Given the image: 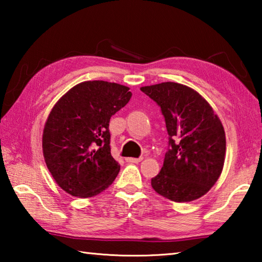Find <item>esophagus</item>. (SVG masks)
Here are the masks:
<instances>
[{
  "label": "esophagus",
  "instance_id": "34e87169",
  "mask_svg": "<svg viewBox=\"0 0 262 262\" xmlns=\"http://www.w3.org/2000/svg\"><path fill=\"white\" fill-rule=\"evenodd\" d=\"M142 157H140V158H127L126 161L128 162V163H140L141 161H142Z\"/></svg>",
  "mask_w": 262,
  "mask_h": 262
}]
</instances>
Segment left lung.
Here are the masks:
<instances>
[{
    "label": "left lung",
    "instance_id": "left-lung-1",
    "mask_svg": "<svg viewBox=\"0 0 262 262\" xmlns=\"http://www.w3.org/2000/svg\"><path fill=\"white\" fill-rule=\"evenodd\" d=\"M141 91L161 106L168 148L152 188L174 202L201 198L215 185L224 166V127L210 104L192 88L164 82Z\"/></svg>",
    "mask_w": 262,
    "mask_h": 262
}]
</instances>
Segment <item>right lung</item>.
I'll use <instances>...</instances> for the list:
<instances>
[{"mask_svg": "<svg viewBox=\"0 0 262 262\" xmlns=\"http://www.w3.org/2000/svg\"><path fill=\"white\" fill-rule=\"evenodd\" d=\"M130 97L129 88L121 84L85 81L53 106L42 132V154L66 193L95 196L117 178L120 164L111 155L110 119Z\"/></svg>", "mask_w": 262, "mask_h": 262, "instance_id": "obj_1", "label": "right lung"}]
</instances>
